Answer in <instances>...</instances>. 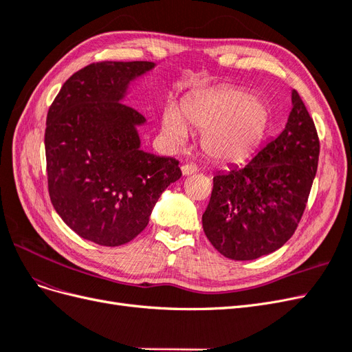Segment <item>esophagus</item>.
Here are the masks:
<instances>
[{
    "mask_svg": "<svg viewBox=\"0 0 352 352\" xmlns=\"http://www.w3.org/2000/svg\"><path fill=\"white\" fill-rule=\"evenodd\" d=\"M197 166H194V164H184L182 166V173L185 175V176H189V175H192V173H195L197 172Z\"/></svg>",
    "mask_w": 352,
    "mask_h": 352,
    "instance_id": "esophagus-1",
    "label": "esophagus"
}]
</instances>
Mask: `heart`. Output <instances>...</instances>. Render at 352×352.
<instances>
[{
    "label": "heart",
    "mask_w": 352,
    "mask_h": 352,
    "mask_svg": "<svg viewBox=\"0 0 352 352\" xmlns=\"http://www.w3.org/2000/svg\"><path fill=\"white\" fill-rule=\"evenodd\" d=\"M270 111L261 98L241 88H220L188 97L182 114L168 105L163 113V132L173 142H184L188 126L202 132L201 148L217 163H241L258 146L267 131Z\"/></svg>",
    "instance_id": "1"
}]
</instances>
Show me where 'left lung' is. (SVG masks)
I'll list each match as a JSON object with an SVG mask.
<instances>
[{"label": "left lung", "instance_id": "obj_1", "mask_svg": "<svg viewBox=\"0 0 352 352\" xmlns=\"http://www.w3.org/2000/svg\"><path fill=\"white\" fill-rule=\"evenodd\" d=\"M320 144L314 122L292 91L285 129L242 167L212 177L202 214L206 236L221 255L255 260L283 247L300 223L317 172Z\"/></svg>", "mask_w": 352, "mask_h": 352}]
</instances>
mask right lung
I'll use <instances>...</instances> for the list:
<instances>
[{"label":"right lung","mask_w":352,"mask_h":352,"mask_svg":"<svg viewBox=\"0 0 352 352\" xmlns=\"http://www.w3.org/2000/svg\"><path fill=\"white\" fill-rule=\"evenodd\" d=\"M151 61H101L65 82L47 116L48 192L66 225L102 247L146 228L164 189L182 176L173 157L141 150L145 117L122 101Z\"/></svg>","instance_id":"obj_1"}]
</instances>
